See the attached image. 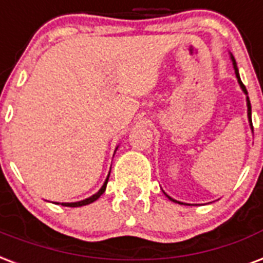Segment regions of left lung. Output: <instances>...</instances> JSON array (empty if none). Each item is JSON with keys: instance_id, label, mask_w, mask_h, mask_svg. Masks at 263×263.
<instances>
[{"instance_id": "1", "label": "left lung", "mask_w": 263, "mask_h": 263, "mask_svg": "<svg viewBox=\"0 0 263 263\" xmlns=\"http://www.w3.org/2000/svg\"><path fill=\"white\" fill-rule=\"evenodd\" d=\"M231 59H232V63H233V68H235V74H236V78H237V82H239L240 87H241V90H243L246 95H248L247 89H246V86H244L243 82H241V79H240L239 70H237V66H236V60H235V58L232 56V54H231ZM247 115H248V122H250V126H251V129L254 130V127H252V121H251V103H250V99H248V96H247ZM166 196H167L172 201H177V200H174L173 197L168 196V195H166ZM177 203H180V204H184V203H181V201H177Z\"/></svg>"}]
</instances>
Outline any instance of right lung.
I'll return each instance as SVG.
<instances>
[{
	"mask_svg": "<svg viewBox=\"0 0 263 263\" xmlns=\"http://www.w3.org/2000/svg\"><path fill=\"white\" fill-rule=\"evenodd\" d=\"M109 177V174H108ZM108 177H107V180H105V182L103 184V186L100 188V191L97 193H95L93 196L87 197V199H85V200H81V201H74V203H62V205H66V207H81V205H86V204H90V203H93L95 200H97L101 195H103L104 192H105V188H107V182H108ZM59 204V203H58Z\"/></svg>",
	"mask_w": 263,
	"mask_h": 263,
	"instance_id": "obj_1",
	"label": "right lung"
}]
</instances>
